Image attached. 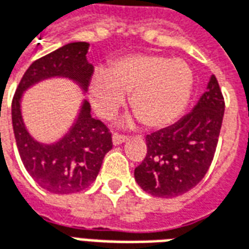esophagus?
Returning <instances> with one entry per match:
<instances>
[{"mask_svg":"<svg viewBox=\"0 0 249 249\" xmlns=\"http://www.w3.org/2000/svg\"><path fill=\"white\" fill-rule=\"evenodd\" d=\"M126 140H128V136L119 135V133H114L113 137H112V141H113L114 145H120V144H123Z\"/></svg>","mask_w":249,"mask_h":249,"instance_id":"34e87169","label":"esophagus"}]
</instances>
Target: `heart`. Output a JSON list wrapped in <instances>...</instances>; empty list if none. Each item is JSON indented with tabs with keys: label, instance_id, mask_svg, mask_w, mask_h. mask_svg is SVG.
<instances>
[{
	"label": "heart",
	"instance_id": "1",
	"mask_svg": "<svg viewBox=\"0 0 249 249\" xmlns=\"http://www.w3.org/2000/svg\"><path fill=\"white\" fill-rule=\"evenodd\" d=\"M193 71L187 62L159 54L119 58L108 71L96 69L88 84L92 107L112 117L130 94V108L146 128L161 129L183 114L193 90Z\"/></svg>",
	"mask_w": 249,
	"mask_h": 249
}]
</instances>
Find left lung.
Segmentation results:
<instances>
[{
	"label": "left lung",
	"mask_w": 249,
	"mask_h": 249,
	"mask_svg": "<svg viewBox=\"0 0 249 249\" xmlns=\"http://www.w3.org/2000/svg\"><path fill=\"white\" fill-rule=\"evenodd\" d=\"M224 108L219 82L212 76L189 113L146 136V156L135 169L141 189L156 197L172 198L196 187L213 160Z\"/></svg>",
	"instance_id": "1"
}]
</instances>
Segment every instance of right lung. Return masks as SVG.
<instances>
[{
    "label": "right lung",
    "mask_w": 249,
    "mask_h": 249,
    "mask_svg": "<svg viewBox=\"0 0 249 249\" xmlns=\"http://www.w3.org/2000/svg\"><path fill=\"white\" fill-rule=\"evenodd\" d=\"M88 42H71L36 60L25 71L12 103V123L18 153L25 169L48 192H80L96 180L105 155L112 149V133L100 120L93 119L90 105L82 101L80 113L69 132L53 144L35 140L21 113V98L26 89L52 77H65L87 92L93 66L87 61Z\"/></svg>",
    "instance_id": "obj_1"
}]
</instances>
